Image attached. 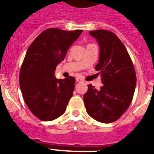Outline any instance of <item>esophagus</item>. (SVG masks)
Returning <instances> with one entry per match:
<instances>
[{"instance_id": "34e87169", "label": "esophagus", "mask_w": 154, "mask_h": 154, "mask_svg": "<svg viewBox=\"0 0 154 154\" xmlns=\"http://www.w3.org/2000/svg\"><path fill=\"white\" fill-rule=\"evenodd\" d=\"M76 81H77V82H84V80L82 79V77H77V78H76Z\"/></svg>"}]
</instances>
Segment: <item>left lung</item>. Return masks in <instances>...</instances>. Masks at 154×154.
Instances as JSON below:
<instances>
[{
  "label": "left lung",
  "mask_w": 154,
  "mask_h": 154,
  "mask_svg": "<svg viewBox=\"0 0 154 154\" xmlns=\"http://www.w3.org/2000/svg\"><path fill=\"white\" fill-rule=\"evenodd\" d=\"M100 45V57L95 69L103 85L95 89L88 85L84 102L88 114L102 123H111L122 117L131 104L137 77L132 60L117 35L108 30L89 31Z\"/></svg>",
  "instance_id": "obj_1"
}]
</instances>
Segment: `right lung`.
<instances>
[{"label": "right lung", "mask_w": 154, "mask_h": 154, "mask_svg": "<svg viewBox=\"0 0 154 154\" xmlns=\"http://www.w3.org/2000/svg\"><path fill=\"white\" fill-rule=\"evenodd\" d=\"M83 30L48 29L29 47L20 68L19 83L23 98L34 116L44 122L64 113L75 87V78L57 79L56 68Z\"/></svg>", "instance_id": "right-lung-1"}]
</instances>
